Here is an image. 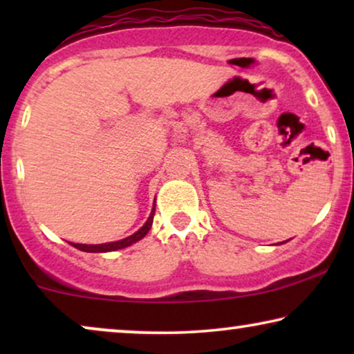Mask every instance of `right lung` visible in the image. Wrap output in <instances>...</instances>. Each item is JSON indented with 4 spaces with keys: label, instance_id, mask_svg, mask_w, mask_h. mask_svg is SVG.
Returning a JSON list of instances; mask_svg holds the SVG:
<instances>
[{
    "label": "right lung",
    "instance_id": "1",
    "mask_svg": "<svg viewBox=\"0 0 354 354\" xmlns=\"http://www.w3.org/2000/svg\"><path fill=\"white\" fill-rule=\"evenodd\" d=\"M154 207L151 209V214H149L148 221L145 222V225L142 229H138L135 232L133 235L127 236V239L124 240H119V241H111V243H101V245H82V243H71L74 248L80 250V251H86V253H108V251H115V250H122V248H127V246L137 243L138 240H142L145 235L148 234L149 229H151V224H153V216H154Z\"/></svg>",
    "mask_w": 354,
    "mask_h": 354
}]
</instances>
